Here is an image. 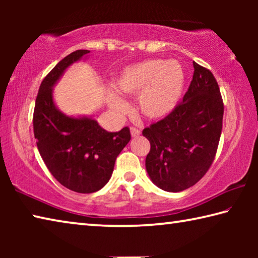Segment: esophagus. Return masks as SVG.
I'll list each match as a JSON object with an SVG mask.
<instances>
[{
	"mask_svg": "<svg viewBox=\"0 0 258 258\" xmlns=\"http://www.w3.org/2000/svg\"><path fill=\"white\" fill-rule=\"evenodd\" d=\"M141 134V131L137 127H131V135H132L133 138H138L139 135Z\"/></svg>",
	"mask_w": 258,
	"mask_h": 258,
	"instance_id": "34e87169",
	"label": "esophagus"
}]
</instances>
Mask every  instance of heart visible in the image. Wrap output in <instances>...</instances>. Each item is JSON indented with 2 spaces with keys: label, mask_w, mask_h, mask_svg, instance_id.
Listing matches in <instances>:
<instances>
[{
  "label": "heart",
  "mask_w": 258,
  "mask_h": 258,
  "mask_svg": "<svg viewBox=\"0 0 258 258\" xmlns=\"http://www.w3.org/2000/svg\"><path fill=\"white\" fill-rule=\"evenodd\" d=\"M185 85V72L177 60L149 59L123 69L115 81L117 92L138 94L137 106L142 116L160 119L177 107ZM113 111L123 113L127 104L116 94L109 98Z\"/></svg>",
  "instance_id": "heart-1"
}]
</instances>
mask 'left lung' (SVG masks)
Returning <instances> with one entry per match:
<instances>
[{"label": "left lung", "mask_w": 258, "mask_h": 258, "mask_svg": "<svg viewBox=\"0 0 258 258\" xmlns=\"http://www.w3.org/2000/svg\"><path fill=\"white\" fill-rule=\"evenodd\" d=\"M194 68L182 102L142 132L150 142L147 172L168 192L185 190L207 173L221 138L224 104L220 87L209 69L197 62Z\"/></svg>", "instance_id": "8db88e82"}]
</instances>
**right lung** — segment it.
Instances as JSON below:
<instances>
[{"label":"right lung","instance_id":"right-lung-1","mask_svg":"<svg viewBox=\"0 0 258 258\" xmlns=\"http://www.w3.org/2000/svg\"><path fill=\"white\" fill-rule=\"evenodd\" d=\"M89 52H72L47 74L33 116L36 145L47 169L60 184L78 194H92L107 184L117 156L131 140L128 127L107 132L93 118L69 117L55 107L52 87L72 63Z\"/></svg>","mask_w":258,"mask_h":258}]
</instances>
